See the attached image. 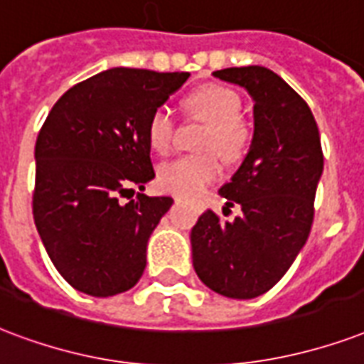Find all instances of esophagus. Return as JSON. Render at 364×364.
Listing matches in <instances>:
<instances>
[{"mask_svg":"<svg viewBox=\"0 0 364 364\" xmlns=\"http://www.w3.org/2000/svg\"><path fill=\"white\" fill-rule=\"evenodd\" d=\"M179 200H181V198H179V196H176V202H179Z\"/></svg>","mask_w":364,"mask_h":364,"instance_id":"esophagus-1","label":"esophagus"}]
</instances>
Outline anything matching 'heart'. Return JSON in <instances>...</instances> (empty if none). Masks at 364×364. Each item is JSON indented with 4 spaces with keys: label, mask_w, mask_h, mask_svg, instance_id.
I'll list each match as a JSON object with an SVG mask.
<instances>
[{
    "label": "heart",
    "mask_w": 364,
    "mask_h": 364,
    "mask_svg": "<svg viewBox=\"0 0 364 364\" xmlns=\"http://www.w3.org/2000/svg\"><path fill=\"white\" fill-rule=\"evenodd\" d=\"M187 107L193 114L210 122L202 149L208 152L188 154L170 160L158 170V185L173 194H198L213 183L223 171V162L217 153L232 162L242 154L248 129L240 120L242 101L237 91L225 85H204L187 97ZM176 122L168 108L152 110L146 124V139L156 152H168L173 145ZM213 150H218L213 153Z\"/></svg>",
    "instance_id": "1"
}]
</instances>
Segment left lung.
<instances>
[{"label":"left lung","instance_id":"1","mask_svg":"<svg viewBox=\"0 0 364 364\" xmlns=\"http://www.w3.org/2000/svg\"><path fill=\"white\" fill-rule=\"evenodd\" d=\"M254 101V137L231 181L219 188L242 215L208 210L191 231L193 265L210 290L232 299L262 296L281 281L313 225L323 149L311 108L265 66L215 70Z\"/></svg>","mask_w":364,"mask_h":364}]
</instances>
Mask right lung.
<instances>
[{
	"mask_svg": "<svg viewBox=\"0 0 364 364\" xmlns=\"http://www.w3.org/2000/svg\"><path fill=\"white\" fill-rule=\"evenodd\" d=\"M188 72L110 68L55 102L36 141V229L72 288L108 298L133 288L171 196L124 202L154 179L146 124Z\"/></svg>",
	"mask_w": 364,
	"mask_h": 364,
	"instance_id": "add662e5",
	"label": "right lung"
}]
</instances>
